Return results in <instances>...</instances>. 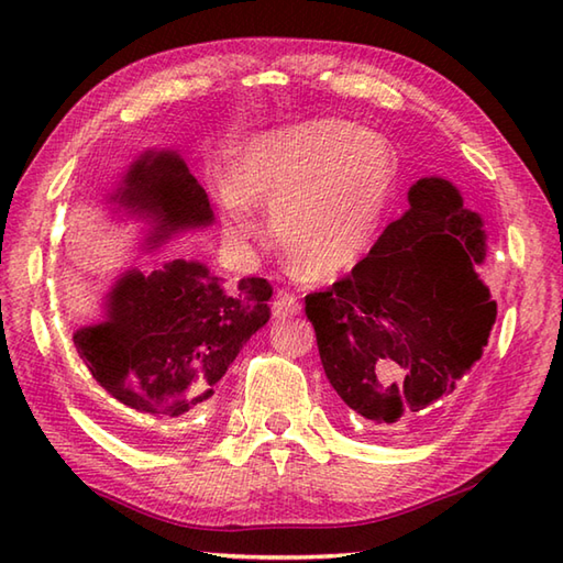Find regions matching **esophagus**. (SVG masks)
Masks as SVG:
<instances>
[{
	"label": "esophagus",
	"mask_w": 563,
	"mask_h": 563,
	"mask_svg": "<svg viewBox=\"0 0 563 563\" xmlns=\"http://www.w3.org/2000/svg\"><path fill=\"white\" fill-rule=\"evenodd\" d=\"M302 312V305H300V300H297L295 295H290V292H278L275 295V300H273V314L278 317V319H285V317H295V314H300Z\"/></svg>",
	"instance_id": "esophagus-1"
}]
</instances>
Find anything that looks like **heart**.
Wrapping results in <instances>:
<instances>
[{"label": "heart", "mask_w": 563, "mask_h": 563, "mask_svg": "<svg viewBox=\"0 0 563 563\" xmlns=\"http://www.w3.org/2000/svg\"><path fill=\"white\" fill-rule=\"evenodd\" d=\"M394 186L397 157L385 137L317 118L246 140L218 198L232 244L256 239L254 206H271V232L285 254L312 278H331L367 254Z\"/></svg>", "instance_id": "heart-1"}]
</instances>
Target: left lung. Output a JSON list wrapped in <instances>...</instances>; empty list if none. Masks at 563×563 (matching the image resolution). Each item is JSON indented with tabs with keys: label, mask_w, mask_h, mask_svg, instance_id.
<instances>
[{
	"label": "left lung",
	"mask_w": 563,
	"mask_h": 563,
	"mask_svg": "<svg viewBox=\"0 0 563 563\" xmlns=\"http://www.w3.org/2000/svg\"><path fill=\"white\" fill-rule=\"evenodd\" d=\"M484 258L482 214L448 178L426 176L349 278L305 297L327 379L355 413L391 426L470 373L496 321Z\"/></svg>",
	"instance_id": "1"
}]
</instances>
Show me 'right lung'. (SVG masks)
<instances>
[{
  "mask_svg": "<svg viewBox=\"0 0 563 563\" xmlns=\"http://www.w3.org/2000/svg\"><path fill=\"white\" fill-rule=\"evenodd\" d=\"M106 202L115 218L145 222L147 254L214 222L208 194L176 150L142 152ZM271 295L263 278L224 285L206 263L169 258L118 275L103 319L71 339L123 409L169 426L218 397L227 367L271 319ZM152 435L169 438L157 428Z\"/></svg>",
  "mask_w": 563,
  "mask_h": 563,
  "instance_id": "add662e5",
  "label": "right lung"
}]
</instances>
